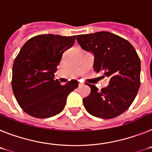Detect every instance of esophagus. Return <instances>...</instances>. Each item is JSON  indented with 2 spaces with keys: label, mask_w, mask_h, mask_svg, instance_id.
<instances>
[{
  "label": "esophagus",
  "mask_w": 152,
  "mask_h": 152,
  "mask_svg": "<svg viewBox=\"0 0 152 152\" xmlns=\"http://www.w3.org/2000/svg\"><path fill=\"white\" fill-rule=\"evenodd\" d=\"M83 85H84L83 83H79V86H81Z\"/></svg>",
  "instance_id": "esophagus-1"
}]
</instances>
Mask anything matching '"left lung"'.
<instances>
[{
	"mask_svg": "<svg viewBox=\"0 0 152 152\" xmlns=\"http://www.w3.org/2000/svg\"><path fill=\"white\" fill-rule=\"evenodd\" d=\"M83 50L94 53V71L109 78L107 87L99 90L95 85L83 99L92 115L113 118L127 110L139 89L141 61L134 47L121 37L106 31L77 35Z\"/></svg>",
	"mask_w": 152,
	"mask_h": 152,
	"instance_id": "8db88e82",
	"label": "left lung"
}]
</instances>
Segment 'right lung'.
<instances>
[{
    "label": "right lung",
    "instance_id": "1",
    "mask_svg": "<svg viewBox=\"0 0 152 152\" xmlns=\"http://www.w3.org/2000/svg\"><path fill=\"white\" fill-rule=\"evenodd\" d=\"M76 36L41 34L30 38L16 56L11 86L20 108L38 118H50L63 110L66 98L79 86L72 80L61 85L54 80L63 53L73 45Z\"/></svg>",
    "mask_w": 152,
    "mask_h": 152
}]
</instances>
